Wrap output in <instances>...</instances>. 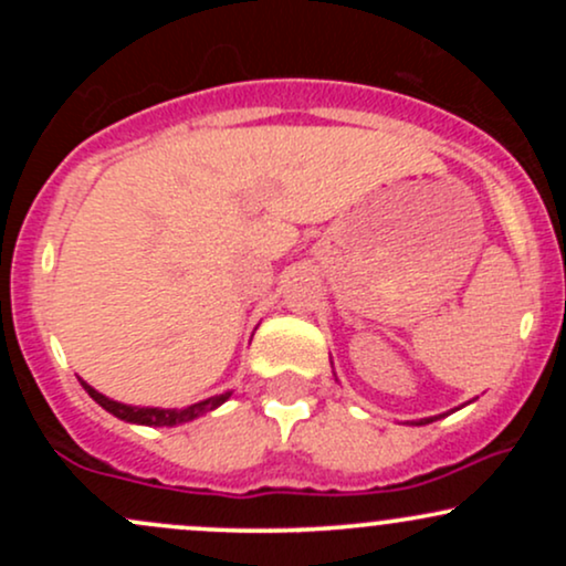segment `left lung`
Listing matches in <instances>:
<instances>
[{
    "label": "left lung",
    "instance_id": "obj_1",
    "mask_svg": "<svg viewBox=\"0 0 566 566\" xmlns=\"http://www.w3.org/2000/svg\"><path fill=\"white\" fill-rule=\"evenodd\" d=\"M433 420H439V418H423V420H420V423H415V426H426V423H433Z\"/></svg>",
    "mask_w": 566,
    "mask_h": 566
}]
</instances>
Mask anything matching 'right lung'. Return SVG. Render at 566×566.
Wrapping results in <instances>:
<instances>
[{"label": "right lung", "instance_id": "right-lung-1", "mask_svg": "<svg viewBox=\"0 0 566 566\" xmlns=\"http://www.w3.org/2000/svg\"><path fill=\"white\" fill-rule=\"evenodd\" d=\"M82 382V388L87 391L93 399L101 405L106 412H112L114 418L119 420H127V423H138V426H180V423H188V420L199 418V415L210 412V409H216L223 405L226 399H229L231 391L220 394V396H210V399L205 401H197V405L191 407H184V409H159V407H133V405H122V401H114L108 399V396L97 394L93 386H87V382Z\"/></svg>", "mask_w": 566, "mask_h": 566}]
</instances>
